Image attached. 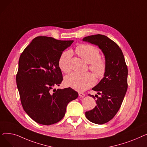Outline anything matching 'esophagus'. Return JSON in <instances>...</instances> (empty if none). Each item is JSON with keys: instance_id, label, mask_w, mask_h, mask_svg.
<instances>
[{"instance_id": "34e87169", "label": "esophagus", "mask_w": 147, "mask_h": 147, "mask_svg": "<svg viewBox=\"0 0 147 147\" xmlns=\"http://www.w3.org/2000/svg\"><path fill=\"white\" fill-rule=\"evenodd\" d=\"M79 96L80 97H84V96H85V94L82 93V92H79Z\"/></svg>"}]
</instances>
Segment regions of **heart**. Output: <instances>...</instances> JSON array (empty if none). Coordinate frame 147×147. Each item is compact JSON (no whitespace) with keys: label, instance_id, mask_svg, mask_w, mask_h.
<instances>
[{"label":"heart","instance_id":"1","mask_svg":"<svg viewBox=\"0 0 147 147\" xmlns=\"http://www.w3.org/2000/svg\"><path fill=\"white\" fill-rule=\"evenodd\" d=\"M77 53L86 63L90 64V69L98 78L104 76L106 70V64L103 59H100V53L97 48L90 45H81L76 50ZM73 55L71 51H67L61 54L58 61L59 68L64 72H68L70 68V61ZM65 83L78 91H84L95 83V78L89 73H79L73 72L65 78Z\"/></svg>","mask_w":147,"mask_h":147}]
</instances>
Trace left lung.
Masks as SVG:
<instances>
[{"mask_svg":"<svg viewBox=\"0 0 147 147\" xmlns=\"http://www.w3.org/2000/svg\"><path fill=\"white\" fill-rule=\"evenodd\" d=\"M83 41L98 46L105 57L104 78L92 88L101 96L96 95L97 105L85 113L90 121L102 125L111 120L120 109L127 89V68L121 49L107 36L92 35L84 37ZM89 95L95 99V96Z\"/></svg>","mask_w":147,"mask_h":147,"instance_id":"left-lung-1","label":"left lung"}]
</instances>
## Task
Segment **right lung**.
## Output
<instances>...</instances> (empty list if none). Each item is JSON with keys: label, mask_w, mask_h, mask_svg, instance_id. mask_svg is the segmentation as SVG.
<instances>
[{"label": "right lung", "mask_w": 147, "mask_h": 147, "mask_svg": "<svg viewBox=\"0 0 147 147\" xmlns=\"http://www.w3.org/2000/svg\"><path fill=\"white\" fill-rule=\"evenodd\" d=\"M73 42L38 36L21 54L16 80L21 104L29 117L39 124L59 121L68 104L78 97L71 88L53 89L63 81L60 56Z\"/></svg>", "instance_id": "1"}]
</instances>
